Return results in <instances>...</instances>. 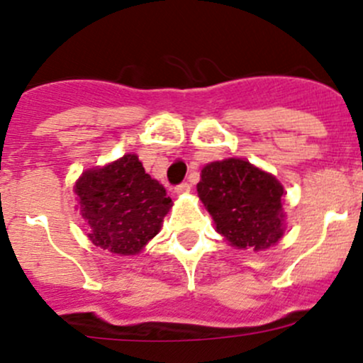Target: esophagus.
Returning <instances> with one entry per match:
<instances>
[{
	"instance_id": "1",
	"label": "esophagus",
	"mask_w": 363,
	"mask_h": 363,
	"mask_svg": "<svg viewBox=\"0 0 363 363\" xmlns=\"http://www.w3.org/2000/svg\"><path fill=\"white\" fill-rule=\"evenodd\" d=\"M189 191H191L189 182H181L179 186H175V193L177 194H186V193H189Z\"/></svg>"
}]
</instances>
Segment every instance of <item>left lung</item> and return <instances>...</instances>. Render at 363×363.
Here are the masks:
<instances>
[{
    "mask_svg": "<svg viewBox=\"0 0 363 363\" xmlns=\"http://www.w3.org/2000/svg\"><path fill=\"white\" fill-rule=\"evenodd\" d=\"M196 189L217 233L236 248L260 252L284 236V189L272 174L227 158L203 167Z\"/></svg>",
    "mask_w": 363,
    "mask_h": 363,
    "instance_id": "1",
    "label": "left lung"
}]
</instances>
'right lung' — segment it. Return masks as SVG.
<instances>
[{
	"label": "right lung",
	"instance_id": "obj_1",
	"mask_svg": "<svg viewBox=\"0 0 363 363\" xmlns=\"http://www.w3.org/2000/svg\"><path fill=\"white\" fill-rule=\"evenodd\" d=\"M93 245L117 255H136L158 233L172 200L145 172L138 155L89 169L74 186Z\"/></svg>",
	"mask_w": 363,
	"mask_h": 363
}]
</instances>
